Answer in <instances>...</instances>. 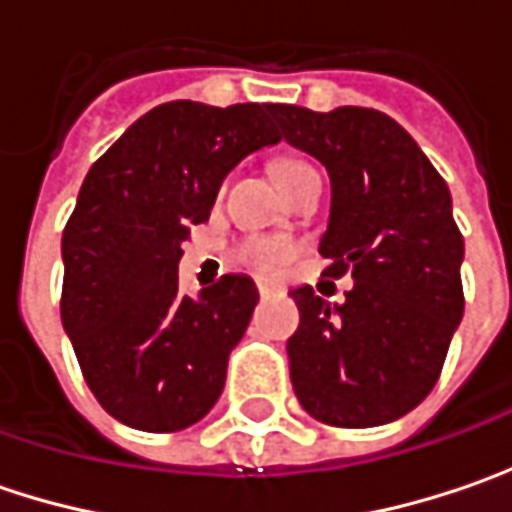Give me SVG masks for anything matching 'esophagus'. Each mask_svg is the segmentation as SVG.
Wrapping results in <instances>:
<instances>
[{
  "mask_svg": "<svg viewBox=\"0 0 512 512\" xmlns=\"http://www.w3.org/2000/svg\"><path fill=\"white\" fill-rule=\"evenodd\" d=\"M276 290H279V287L273 285V282H259V296H262V299H267V296H273V293H276Z\"/></svg>",
  "mask_w": 512,
  "mask_h": 512,
  "instance_id": "esophagus-1",
  "label": "esophagus"
}]
</instances>
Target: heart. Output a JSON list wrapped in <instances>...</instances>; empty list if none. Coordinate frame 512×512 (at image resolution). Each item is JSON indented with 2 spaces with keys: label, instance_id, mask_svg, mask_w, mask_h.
<instances>
[{
  "label": "heart",
  "instance_id": "heart-1",
  "mask_svg": "<svg viewBox=\"0 0 512 512\" xmlns=\"http://www.w3.org/2000/svg\"><path fill=\"white\" fill-rule=\"evenodd\" d=\"M307 168L302 162H293V159H282L273 165V176H285L293 170ZM293 256V245L287 239H267V236H253L239 247V259L245 265L256 267V270H276L279 265H285L287 259Z\"/></svg>",
  "mask_w": 512,
  "mask_h": 512
}]
</instances>
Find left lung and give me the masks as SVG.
<instances>
[{"mask_svg":"<svg viewBox=\"0 0 512 512\" xmlns=\"http://www.w3.org/2000/svg\"><path fill=\"white\" fill-rule=\"evenodd\" d=\"M287 145L330 176L325 273L350 270L330 305L293 287L299 330L287 339L290 382L307 413L333 427L402 419L442 373L462 322L464 239L444 179L413 136L370 108L330 113L276 105Z\"/></svg>","mask_w":512,"mask_h":512,"instance_id":"left-lung-1","label":"left lung"}]
</instances>
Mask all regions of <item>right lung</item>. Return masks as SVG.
Listing matches in <instances>:
<instances>
[{"label":"right lung","instance_id":"add662e5","mask_svg":"<svg viewBox=\"0 0 512 512\" xmlns=\"http://www.w3.org/2000/svg\"><path fill=\"white\" fill-rule=\"evenodd\" d=\"M273 110L159 105L82 182L62 233V325L93 396L128 427L185 430L225 390L230 350L259 290L245 273H230L185 296L179 259L227 173L282 139Z\"/></svg>","mask_w":512,"mask_h":512}]
</instances>
